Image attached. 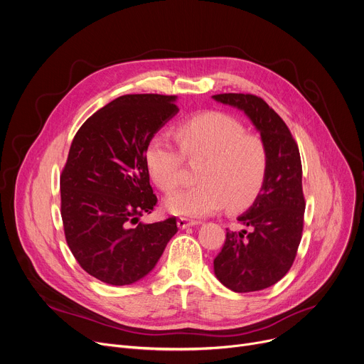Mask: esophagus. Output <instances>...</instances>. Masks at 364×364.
<instances>
[{
  "label": "esophagus",
  "mask_w": 364,
  "mask_h": 364,
  "mask_svg": "<svg viewBox=\"0 0 364 364\" xmlns=\"http://www.w3.org/2000/svg\"><path fill=\"white\" fill-rule=\"evenodd\" d=\"M193 225H198V221L188 220V218H179V220H178V227H179L181 230H185V228L193 227Z\"/></svg>",
  "instance_id": "esophagus-1"
}]
</instances>
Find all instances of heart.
<instances>
[{"instance_id":"1","label":"heart","mask_w":364,"mask_h":364,"mask_svg":"<svg viewBox=\"0 0 364 364\" xmlns=\"http://www.w3.org/2000/svg\"><path fill=\"white\" fill-rule=\"evenodd\" d=\"M181 150L165 134H154L144 150L147 172L165 192L183 179V154L204 159L199 183L172 193L166 210L175 215L203 218L225 205L237 211L249 207L263 188L267 173V149L257 136L247 134L235 118L208 111L196 114L176 127Z\"/></svg>"}]
</instances>
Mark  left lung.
Segmentation results:
<instances>
[{"label":"left lung","mask_w":364,"mask_h":364,"mask_svg":"<svg viewBox=\"0 0 364 364\" xmlns=\"http://www.w3.org/2000/svg\"><path fill=\"white\" fill-rule=\"evenodd\" d=\"M243 111L267 149V173L253 205L237 220L249 227L227 231L214 259V273L234 292L266 289L291 269L304 228L305 199L299 149L282 119L262 98L250 94L213 95Z\"/></svg>","instance_id":"obj_1"}]
</instances>
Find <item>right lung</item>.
<instances>
[{"label":"right lung","instance_id":"1","mask_svg":"<svg viewBox=\"0 0 364 364\" xmlns=\"http://www.w3.org/2000/svg\"><path fill=\"white\" fill-rule=\"evenodd\" d=\"M176 100L119 97L92 114L70 144L60 176L65 235L80 267L104 284L124 287L146 277L178 231L175 217L139 223L157 203L144 150L178 114Z\"/></svg>","mask_w":364,"mask_h":364}]
</instances>
